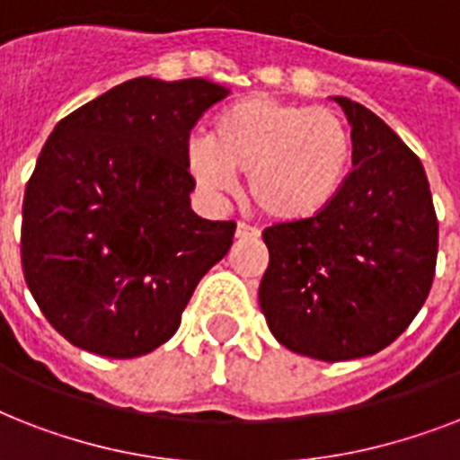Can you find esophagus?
I'll use <instances>...</instances> for the list:
<instances>
[{
  "instance_id": "1",
  "label": "esophagus",
  "mask_w": 460,
  "mask_h": 460,
  "mask_svg": "<svg viewBox=\"0 0 460 460\" xmlns=\"http://www.w3.org/2000/svg\"><path fill=\"white\" fill-rule=\"evenodd\" d=\"M260 236V229H255V226H251V224H245V222H238L236 226V238H258Z\"/></svg>"
}]
</instances>
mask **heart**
Instances as JSON below:
<instances>
[{"label":"heart","mask_w":460,"mask_h":460,"mask_svg":"<svg viewBox=\"0 0 460 460\" xmlns=\"http://www.w3.org/2000/svg\"><path fill=\"white\" fill-rule=\"evenodd\" d=\"M353 155V138L334 110L248 95L217 114L212 138H193L186 164L208 195L236 188L248 173V193L277 222H303L334 202Z\"/></svg>","instance_id":"heart-1"}]
</instances>
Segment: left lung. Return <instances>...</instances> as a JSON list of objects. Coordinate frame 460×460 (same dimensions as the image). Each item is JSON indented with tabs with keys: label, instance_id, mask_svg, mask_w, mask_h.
<instances>
[{
	"label": "left lung",
	"instance_id": "obj_1",
	"mask_svg": "<svg viewBox=\"0 0 460 460\" xmlns=\"http://www.w3.org/2000/svg\"><path fill=\"white\" fill-rule=\"evenodd\" d=\"M353 172L324 212L265 229L260 307L274 339L314 360H353L396 341L435 279L439 224L422 162L349 97Z\"/></svg>",
	"mask_w": 460,
	"mask_h": 460
}]
</instances>
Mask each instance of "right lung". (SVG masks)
I'll return each mask as SVG.
<instances>
[{"mask_svg": "<svg viewBox=\"0 0 460 460\" xmlns=\"http://www.w3.org/2000/svg\"><path fill=\"white\" fill-rule=\"evenodd\" d=\"M226 95L205 78L143 75L54 126L25 186L21 262L66 341L138 358L176 334L236 231L195 215L186 164L190 128Z\"/></svg>", "mask_w": 460, "mask_h": 460, "instance_id": "obj_1", "label": "right lung"}]
</instances>
